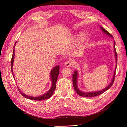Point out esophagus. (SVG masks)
<instances>
[{
  "mask_svg": "<svg viewBox=\"0 0 127 127\" xmlns=\"http://www.w3.org/2000/svg\"><path fill=\"white\" fill-rule=\"evenodd\" d=\"M74 65V63L72 61H67L64 63V66L66 67H72Z\"/></svg>",
  "mask_w": 127,
  "mask_h": 127,
  "instance_id": "obj_1",
  "label": "esophagus"
}]
</instances>
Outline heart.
<instances>
[{
  "label": "heart",
  "mask_w": 127,
  "mask_h": 127,
  "mask_svg": "<svg viewBox=\"0 0 127 127\" xmlns=\"http://www.w3.org/2000/svg\"><path fill=\"white\" fill-rule=\"evenodd\" d=\"M85 34L84 33H81L79 35V37H78V42H79V44H81L83 42H84V40H85Z\"/></svg>",
  "instance_id": "1"
}]
</instances>
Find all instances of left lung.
Returning <instances> with one entry per match:
<instances>
[{"instance_id": "left-lung-1", "label": "left lung", "mask_w": 127, "mask_h": 127, "mask_svg": "<svg viewBox=\"0 0 127 127\" xmlns=\"http://www.w3.org/2000/svg\"><path fill=\"white\" fill-rule=\"evenodd\" d=\"M99 28H101V30L102 31V32L104 34H106V35L109 36L110 37H113V36L111 35V34L109 32H107L106 30L104 29H103L102 27L99 26ZM115 45H116V42L114 41V56H115V58H116V68H115V70L114 71V73L113 75V77L112 80H111V82L109 84L108 86H106L105 88H104L101 91H95V92H83L81 90H80L77 86V80L78 78V71L75 70L74 71V74H72V83H73V86H74V90L76 92V93H77L80 96H83V97H93L94 96H98L99 95H100L102 93H103L104 92H105L107 90H108L109 88L112 86V84H113L114 80V77H115V74H116V69L117 67V53L116 52V47H115Z\"/></svg>"}]
</instances>
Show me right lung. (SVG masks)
<instances>
[{
  "mask_svg": "<svg viewBox=\"0 0 127 127\" xmlns=\"http://www.w3.org/2000/svg\"><path fill=\"white\" fill-rule=\"evenodd\" d=\"M16 42H15V45L14 46V49H13V56L12 58H11V71L12 72L13 77L15 79V77L13 72V64L14 62V58H15V45L16 44ZM59 74V66L58 65L57 66H55L52 69H51L50 71V79L51 80V87L47 93H44V94L39 96H29L28 95H26L24 94L23 92L20 90V88L18 87V90L20 91L21 94L22 95V96L26 98H28L30 99H32V100H35V101H42L44 100V99H48L50 98L51 96L52 95L53 92H54L56 87V83L58 78V76Z\"/></svg>",
  "mask_w": 127,
  "mask_h": 127,
  "instance_id": "add662e5",
  "label": "right lung"
}]
</instances>
